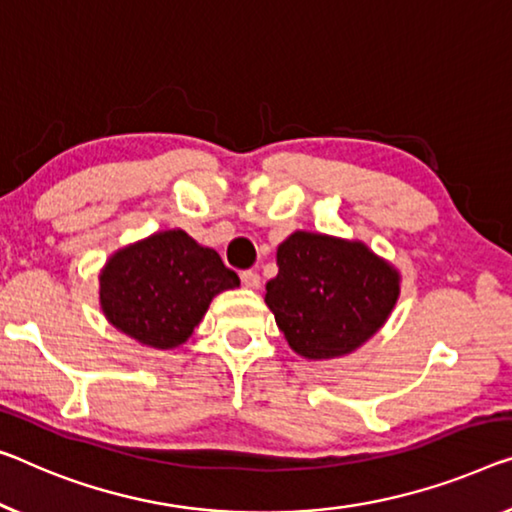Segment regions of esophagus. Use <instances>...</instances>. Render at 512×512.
I'll list each match as a JSON object with an SVG mask.
<instances>
[{"label":"esophagus","mask_w":512,"mask_h":512,"mask_svg":"<svg viewBox=\"0 0 512 512\" xmlns=\"http://www.w3.org/2000/svg\"><path fill=\"white\" fill-rule=\"evenodd\" d=\"M241 282H243V285H246V287H250V289H257V287H259V273L253 271V269L241 271Z\"/></svg>","instance_id":"34e87169"}]
</instances>
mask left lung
Instances as JSON below:
<instances>
[{"label": "left lung", "instance_id": "obj_1", "mask_svg": "<svg viewBox=\"0 0 512 512\" xmlns=\"http://www.w3.org/2000/svg\"><path fill=\"white\" fill-rule=\"evenodd\" d=\"M400 278L363 243L294 232L278 246L266 305L289 347L305 358L354 352L391 315Z\"/></svg>", "mask_w": 512, "mask_h": 512}]
</instances>
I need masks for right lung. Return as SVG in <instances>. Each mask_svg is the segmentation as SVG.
<instances>
[{"label":"right lung","instance_id":"add662e5","mask_svg":"<svg viewBox=\"0 0 512 512\" xmlns=\"http://www.w3.org/2000/svg\"><path fill=\"white\" fill-rule=\"evenodd\" d=\"M236 285L239 276L216 250L172 230L110 259L101 276V305L119 331L147 347L170 349L188 340L213 296Z\"/></svg>","mask_w":512,"mask_h":512}]
</instances>
